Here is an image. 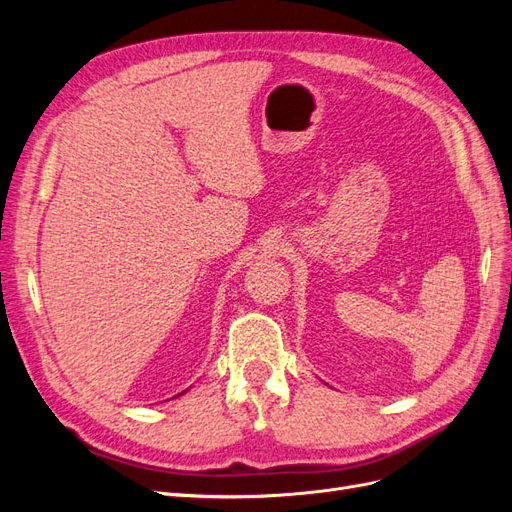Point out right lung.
<instances>
[{"label":"right lung","mask_w":512,"mask_h":512,"mask_svg":"<svg viewBox=\"0 0 512 512\" xmlns=\"http://www.w3.org/2000/svg\"><path fill=\"white\" fill-rule=\"evenodd\" d=\"M183 393H185V391H183ZM177 397H179V395H177Z\"/></svg>","instance_id":"obj_1"}]
</instances>
